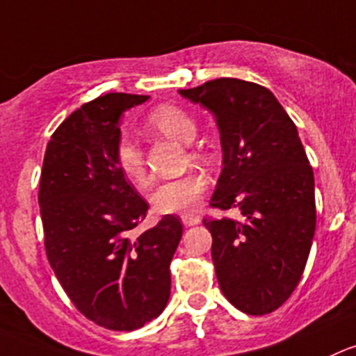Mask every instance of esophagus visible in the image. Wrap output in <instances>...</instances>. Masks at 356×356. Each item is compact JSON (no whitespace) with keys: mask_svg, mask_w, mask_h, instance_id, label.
Here are the masks:
<instances>
[{"mask_svg":"<svg viewBox=\"0 0 356 356\" xmlns=\"http://www.w3.org/2000/svg\"><path fill=\"white\" fill-rule=\"evenodd\" d=\"M181 219L184 227H195V225L200 223V216H195V214H184L181 216Z\"/></svg>","mask_w":356,"mask_h":356,"instance_id":"1","label":"esophagus"}]
</instances>
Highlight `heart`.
Instances as JSON below:
<instances>
[{"instance_id": "b5f03b06", "label": "heart", "mask_w": 356, "mask_h": 356, "mask_svg": "<svg viewBox=\"0 0 356 356\" xmlns=\"http://www.w3.org/2000/svg\"><path fill=\"white\" fill-rule=\"evenodd\" d=\"M149 131L158 133L179 144H191L197 137V124L193 118L177 105H159L145 119ZM188 158L198 161L202 152L195 147L188 149ZM118 163L122 174L135 184L145 182L144 156L135 142L124 140L118 145ZM207 188V181L200 172H188L177 179L163 181L152 189L151 204L159 214H186L197 209Z\"/></svg>"}]
</instances>
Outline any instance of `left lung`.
<instances>
[{
	"instance_id": "1",
	"label": "left lung",
	"mask_w": 356,
	"mask_h": 356,
	"mask_svg": "<svg viewBox=\"0 0 356 356\" xmlns=\"http://www.w3.org/2000/svg\"><path fill=\"white\" fill-rule=\"evenodd\" d=\"M179 95L211 111L221 135L211 207L242 214L204 219L219 288L242 313H272L297 288L316 228L314 174L297 126L254 82L216 79Z\"/></svg>"
}]
</instances>
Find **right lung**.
Listing matches in <instances>:
<instances>
[{"instance_id": "add662e5", "label": "right lung", "mask_w": 356, "mask_h": 356, "mask_svg": "<svg viewBox=\"0 0 356 356\" xmlns=\"http://www.w3.org/2000/svg\"><path fill=\"white\" fill-rule=\"evenodd\" d=\"M147 98L108 92L84 103L52 133L40 177L49 264L73 305L108 330H137L163 313L182 237L170 214L131 234L149 205L119 168V119Z\"/></svg>"}]
</instances>
